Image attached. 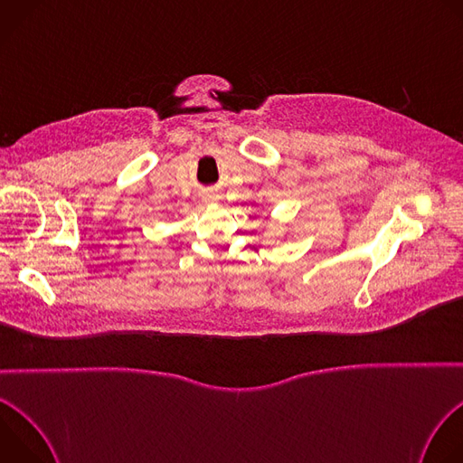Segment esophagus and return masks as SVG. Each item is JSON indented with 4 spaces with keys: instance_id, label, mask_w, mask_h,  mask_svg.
Segmentation results:
<instances>
[{
    "instance_id": "1",
    "label": "esophagus",
    "mask_w": 463,
    "mask_h": 463,
    "mask_svg": "<svg viewBox=\"0 0 463 463\" xmlns=\"http://www.w3.org/2000/svg\"><path fill=\"white\" fill-rule=\"evenodd\" d=\"M203 202H205V203H218V202H220V194L209 192V194L203 195Z\"/></svg>"
}]
</instances>
